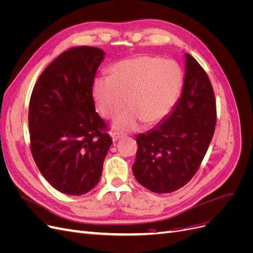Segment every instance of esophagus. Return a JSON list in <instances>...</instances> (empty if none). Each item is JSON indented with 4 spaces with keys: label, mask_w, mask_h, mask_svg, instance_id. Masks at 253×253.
Listing matches in <instances>:
<instances>
[{
    "label": "esophagus",
    "mask_w": 253,
    "mask_h": 253,
    "mask_svg": "<svg viewBox=\"0 0 253 253\" xmlns=\"http://www.w3.org/2000/svg\"><path fill=\"white\" fill-rule=\"evenodd\" d=\"M112 138H113V141H117L118 139L122 138V137H125V134L122 133H119V132H113L112 134Z\"/></svg>",
    "instance_id": "1"
}]
</instances>
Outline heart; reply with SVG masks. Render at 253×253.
<instances>
[{"label": "heart", "instance_id": "1", "mask_svg": "<svg viewBox=\"0 0 253 253\" xmlns=\"http://www.w3.org/2000/svg\"><path fill=\"white\" fill-rule=\"evenodd\" d=\"M182 81L178 64L154 56L126 59L112 67V75L95 79L93 95L104 118H114L127 104L129 109L115 120L113 128L132 131L142 120L148 125L162 120L177 99Z\"/></svg>", "mask_w": 253, "mask_h": 253}]
</instances>
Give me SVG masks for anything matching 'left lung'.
I'll list each match as a JSON object with an SVG mask.
<instances>
[{"mask_svg":"<svg viewBox=\"0 0 253 253\" xmlns=\"http://www.w3.org/2000/svg\"><path fill=\"white\" fill-rule=\"evenodd\" d=\"M216 125V101L208 75L186 53L182 94L162 122L137 136L135 178L155 193H170L192 179Z\"/></svg>","mask_w":253,"mask_h":253,"instance_id":"1","label":"left lung"}]
</instances>
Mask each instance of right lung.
<instances>
[{
	"label": "right lung",
	"mask_w": 253,
	"mask_h": 253,
	"mask_svg": "<svg viewBox=\"0 0 253 253\" xmlns=\"http://www.w3.org/2000/svg\"><path fill=\"white\" fill-rule=\"evenodd\" d=\"M104 55L91 46L62 52L43 71L30 97V151L44 178L64 194L95 188L113 142L93 98Z\"/></svg>",
	"instance_id": "right-lung-1"
}]
</instances>
